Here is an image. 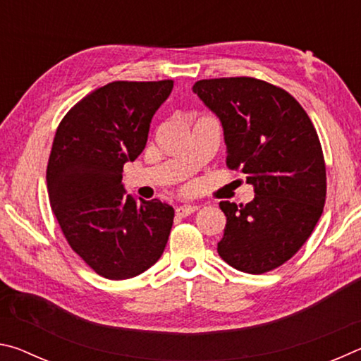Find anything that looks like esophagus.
<instances>
[{"label":"esophagus","mask_w":361,"mask_h":361,"mask_svg":"<svg viewBox=\"0 0 361 361\" xmlns=\"http://www.w3.org/2000/svg\"><path fill=\"white\" fill-rule=\"evenodd\" d=\"M195 210H197V207H195V205H180V207H176L175 213H176V216L186 218V216L191 215V213H194Z\"/></svg>","instance_id":"obj_1"}]
</instances>
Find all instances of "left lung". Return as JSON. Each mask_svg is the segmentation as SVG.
I'll use <instances>...</instances> for the list:
<instances>
[{"label":"left lung","mask_w":361,"mask_h":361,"mask_svg":"<svg viewBox=\"0 0 361 361\" xmlns=\"http://www.w3.org/2000/svg\"><path fill=\"white\" fill-rule=\"evenodd\" d=\"M192 90L221 121L226 166L255 186L247 205L219 202L218 255L237 271H272L298 253L323 213L326 167L315 127L295 97L261 79H200Z\"/></svg>","instance_id":"1"}]
</instances>
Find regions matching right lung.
<instances>
[{"label":"right lung","mask_w":361,"mask_h":361,"mask_svg":"<svg viewBox=\"0 0 361 361\" xmlns=\"http://www.w3.org/2000/svg\"><path fill=\"white\" fill-rule=\"evenodd\" d=\"M164 81H114L63 116L47 162L51 209L73 252L109 280L138 276L161 258L175 212L161 200L126 195L122 167L142 154Z\"/></svg>","instance_id":"add662e5"}]
</instances>
